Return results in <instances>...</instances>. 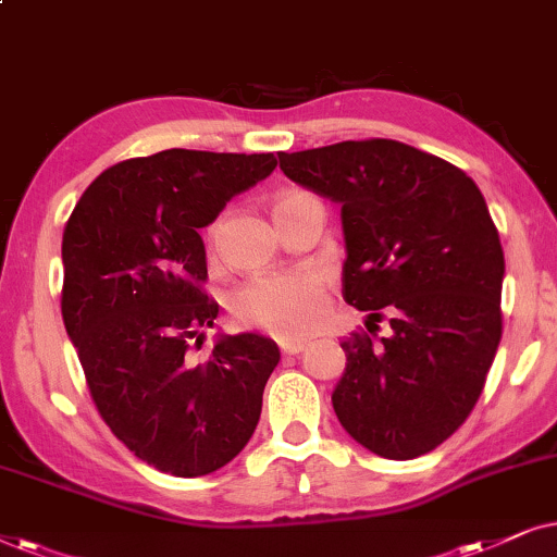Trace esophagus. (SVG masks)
I'll list each match as a JSON object with an SVG mask.
<instances>
[{"label":"esophagus","instance_id":"obj_1","mask_svg":"<svg viewBox=\"0 0 557 557\" xmlns=\"http://www.w3.org/2000/svg\"><path fill=\"white\" fill-rule=\"evenodd\" d=\"M280 348H283V354H285V356L300 354L302 348H306V341H287V344H283Z\"/></svg>","mask_w":557,"mask_h":557}]
</instances>
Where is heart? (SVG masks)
<instances>
[{
    "label": "heart",
    "mask_w": 557,
    "mask_h": 557,
    "mask_svg": "<svg viewBox=\"0 0 557 557\" xmlns=\"http://www.w3.org/2000/svg\"><path fill=\"white\" fill-rule=\"evenodd\" d=\"M293 193V190H285ZM280 193V198L285 196ZM221 221H211L203 228L206 249L219 244ZM232 315L242 325L264 331L274 338H302L321 325L325 315V295L321 277L310 270L259 274L242 287H236L228 298Z\"/></svg>",
    "instance_id": "1"
}]
</instances>
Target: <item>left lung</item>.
Listing matches in <instances>:
<instances>
[{"mask_svg": "<svg viewBox=\"0 0 557 557\" xmlns=\"http://www.w3.org/2000/svg\"><path fill=\"white\" fill-rule=\"evenodd\" d=\"M280 170L341 203L344 300L373 332L341 348L333 410L356 443L410 461L450 438L484 389L502 338L504 251L463 170L395 139L280 152Z\"/></svg>", "mask_w": 557, "mask_h": 557, "instance_id": "obj_1", "label": "left lung"}]
</instances>
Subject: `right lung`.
I'll return each instance as SVG.
<instances>
[{
    "label": "right lung",
    "mask_w": 557,
    "mask_h": 557,
    "mask_svg": "<svg viewBox=\"0 0 557 557\" xmlns=\"http://www.w3.org/2000/svg\"><path fill=\"white\" fill-rule=\"evenodd\" d=\"M277 168L272 152L162 150L88 185L63 232L61 310L111 433L173 476L221 469L247 446L280 348L259 333L188 354L219 306L198 228Z\"/></svg>",
    "instance_id": "add662e5"
}]
</instances>
